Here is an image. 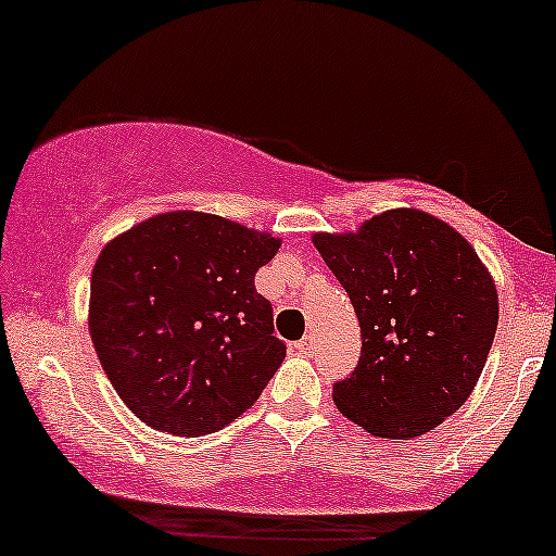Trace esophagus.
Instances as JSON below:
<instances>
[{
  "label": "esophagus",
  "mask_w": 556,
  "mask_h": 556,
  "mask_svg": "<svg viewBox=\"0 0 556 556\" xmlns=\"http://www.w3.org/2000/svg\"><path fill=\"white\" fill-rule=\"evenodd\" d=\"M295 348H298V353L311 355V353H314V350H316V337H314V334H305L303 340H300V342L295 344Z\"/></svg>",
  "instance_id": "34e87169"
}]
</instances>
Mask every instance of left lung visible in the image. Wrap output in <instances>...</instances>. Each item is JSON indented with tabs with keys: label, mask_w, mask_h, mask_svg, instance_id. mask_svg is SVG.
I'll return each instance as SVG.
<instances>
[{
	"label": "left lung",
	"mask_w": 556,
	"mask_h": 556,
	"mask_svg": "<svg viewBox=\"0 0 556 556\" xmlns=\"http://www.w3.org/2000/svg\"><path fill=\"white\" fill-rule=\"evenodd\" d=\"M361 324V361L337 410L371 437L416 439L457 413L486 366L500 295L476 248L420 208L314 232Z\"/></svg>",
	"instance_id": "8db88e82"
}]
</instances>
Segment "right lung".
<instances>
[{
  "mask_svg": "<svg viewBox=\"0 0 556 556\" xmlns=\"http://www.w3.org/2000/svg\"><path fill=\"white\" fill-rule=\"evenodd\" d=\"M279 245L264 229L177 208L101 248L88 331L119 400L146 426L201 437L261 397L285 344L253 277Z\"/></svg>",
  "mask_w": 556,
  "mask_h": 556,
  "instance_id": "1",
  "label": "right lung"
}]
</instances>
